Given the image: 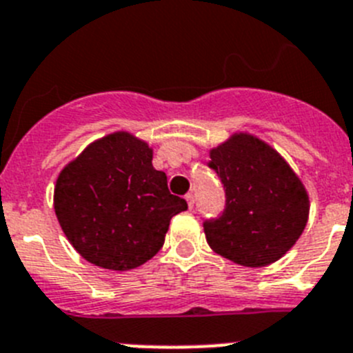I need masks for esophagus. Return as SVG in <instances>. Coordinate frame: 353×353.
<instances>
[{"label":"esophagus","mask_w":353,"mask_h":353,"mask_svg":"<svg viewBox=\"0 0 353 353\" xmlns=\"http://www.w3.org/2000/svg\"><path fill=\"white\" fill-rule=\"evenodd\" d=\"M185 201H187V205H189V208H192V206H194V194L192 192L187 194Z\"/></svg>","instance_id":"34e87169"}]
</instances>
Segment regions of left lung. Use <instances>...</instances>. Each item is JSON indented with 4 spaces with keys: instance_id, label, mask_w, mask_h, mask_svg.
<instances>
[{
    "instance_id": "1",
    "label": "left lung",
    "mask_w": 353,
    "mask_h": 353,
    "mask_svg": "<svg viewBox=\"0 0 353 353\" xmlns=\"http://www.w3.org/2000/svg\"><path fill=\"white\" fill-rule=\"evenodd\" d=\"M210 159L225 190L222 215L203 222L212 250L247 268L283 257L308 222L310 199L299 176L248 132H234L210 150Z\"/></svg>"
}]
</instances>
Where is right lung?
<instances>
[{
	"instance_id": "1",
	"label": "right lung",
	"mask_w": 353,
	"mask_h": 353,
	"mask_svg": "<svg viewBox=\"0 0 353 353\" xmlns=\"http://www.w3.org/2000/svg\"><path fill=\"white\" fill-rule=\"evenodd\" d=\"M54 210L70 243L85 261L128 271L163 248L171 216L187 210L152 166V148L131 132L96 140L63 168Z\"/></svg>"
}]
</instances>
